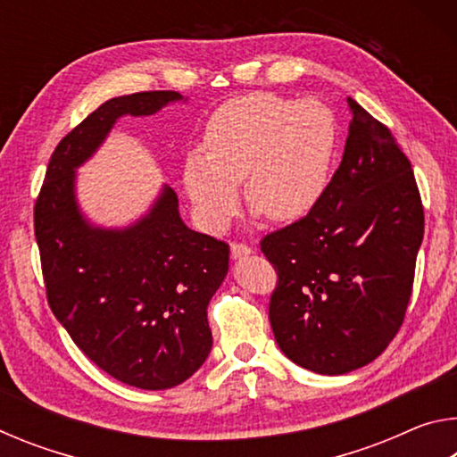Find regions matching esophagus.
Instances as JSON below:
<instances>
[{"mask_svg":"<svg viewBox=\"0 0 457 457\" xmlns=\"http://www.w3.org/2000/svg\"><path fill=\"white\" fill-rule=\"evenodd\" d=\"M253 250L250 245H245V244H234L231 245V258L234 260H239V258H245V256H250Z\"/></svg>","mask_w":457,"mask_h":457,"instance_id":"obj_1","label":"esophagus"}]
</instances>
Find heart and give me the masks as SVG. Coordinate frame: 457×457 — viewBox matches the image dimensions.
Instances as JSON below:
<instances>
[{
    "instance_id": "b5f03b06",
    "label": "heart",
    "mask_w": 457,
    "mask_h": 457,
    "mask_svg": "<svg viewBox=\"0 0 457 457\" xmlns=\"http://www.w3.org/2000/svg\"><path fill=\"white\" fill-rule=\"evenodd\" d=\"M337 153V120L319 100L231 98L205 127L204 153L183 165V187L205 229L220 234L245 205L272 223L306 218L320 204Z\"/></svg>"
}]
</instances>
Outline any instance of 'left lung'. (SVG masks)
<instances>
[{
    "label": "left lung",
    "instance_id": "obj_1",
    "mask_svg": "<svg viewBox=\"0 0 457 457\" xmlns=\"http://www.w3.org/2000/svg\"><path fill=\"white\" fill-rule=\"evenodd\" d=\"M346 103L349 137L320 204L260 242L278 274L270 298L276 343L320 375L365 367L395 338L423 239L411 163L383 122Z\"/></svg>",
    "mask_w": 457,
    "mask_h": 457
}]
</instances>
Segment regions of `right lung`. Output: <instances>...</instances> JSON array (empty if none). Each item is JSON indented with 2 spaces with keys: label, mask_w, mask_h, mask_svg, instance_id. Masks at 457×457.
I'll return each mask as SVG.
<instances>
[{
  "label": "right lung",
  "mask_w": 457,
  "mask_h": 457,
  "mask_svg": "<svg viewBox=\"0 0 457 457\" xmlns=\"http://www.w3.org/2000/svg\"><path fill=\"white\" fill-rule=\"evenodd\" d=\"M177 100L179 92L153 90L100 104L58 143L34 207L54 316L104 373L149 391L187 381L210 354L207 304L228 274L229 245L185 226L169 185L130 226H95L76 199V169L120 117Z\"/></svg>",
  "instance_id": "obj_1"
}]
</instances>
